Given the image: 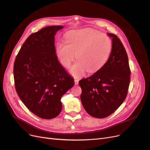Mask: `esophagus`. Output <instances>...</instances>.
Here are the masks:
<instances>
[{"label":"esophagus","instance_id":"esophagus-1","mask_svg":"<svg viewBox=\"0 0 150 150\" xmlns=\"http://www.w3.org/2000/svg\"><path fill=\"white\" fill-rule=\"evenodd\" d=\"M79 79H78V78H74V83H75V85H78L79 84Z\"/></svg>","mask_w":150,"mask_h":150}]
</instances>
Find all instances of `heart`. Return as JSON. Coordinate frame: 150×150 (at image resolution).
Here are the masks:
<instances>
[{
    "label": "heart",
    "mask_w": 150,
    "mask_h": 150,
    "mask_svg": "<svg viewBox=\"0 0 150 150\" xmlns=\"http://www.w3.org/2000/svg\"><path fill=\"white\" fill-rule=\"evenodd\" d=\"M112 42L106 34L88 29L68 34L66 42H59L57 56L61 64L69 67L74 59H78L70 72L75 77L82 76L88 70L96 72L106 64L112 51Z\"/></svg>",
    "instance_id": "obj_1"
}]
</instances>
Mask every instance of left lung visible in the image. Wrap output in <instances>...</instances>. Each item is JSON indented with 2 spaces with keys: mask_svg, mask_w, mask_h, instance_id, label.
I'll use <instances>...</instances> for the list:
<instances>
[{
  "mask_svg": "<svg viewBox=\"0 0 150 150\" xmlns=\"http://www.w3.org/2000/svg\"><path fill=\"white\" fill-rule=\"evenodd\" d=\"M112 38L110 58L101 69L89 78L79 81L81 100L89 115L104 118L114 112L128 94L131 71L125 47L116 35Z\"/></svg>",
  "mask_w": 150,
  "mask_h": 150,
  "instance_id": "left-lung-1",
  "label": "left lung"
}]
</instances>
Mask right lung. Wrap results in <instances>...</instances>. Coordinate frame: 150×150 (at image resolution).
I'll use <instances>...</instances> for the list:
<instances>
[{
  "label": "right lung",
  "instance_id": "add662e5",
  "mask_svg": "<svg viewBox=\"0 0 150 150\" xmlns=\"http://www.w3.org/2000/svg\"><path fill=\"white\" fill-rule=\"evenodd\" d=\"M62 28L48 26L30 34L13 64L18 96L32 112L43 119L59 115L62 107L61 99L74 84L56 55L54 35Z\"/></svg>",
  "mask_w": 150,
  "mask_h": 150
}]
</instances>
